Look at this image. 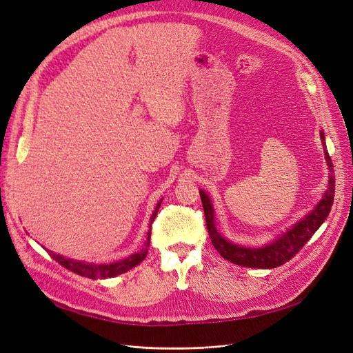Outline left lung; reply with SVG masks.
I'll use <instances>...</instances> for the list:
<instances>
[{"instance_id":"left-lung-1","label":"left lung","mask_w":353,"mask_h":353,"mask_svg":"<svg viewBox=\"0 0 353 353\" xmlns=\"http://www.w3.org/2000/svg\"><path fill=\"white\" fill-rule=\"evenodd\" d=\"M320 139L323 141L327 171H329V185H327V190L324 191L321 200L315 204V208L311 212L301 217L294 226L286 229V232L279 234V236H276L270 242H267L263 247L239 245L226 239L219 232L214 221L216 213L213 203L208 194L204 192V190H200L209 236L212 239L213 247L223 259L238 265L251 267V269H274V267L282 265L292 259L307 244L310 238L317 232V229L324 223L327 216H329L334 200V171L330 154L325 150V137L323 131H320Z\"/></svg>"}]
</instances>
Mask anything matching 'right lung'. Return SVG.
Masks as SVG:
<instances>
[{
	"mask_svg": "<svg viewBox=\"0 0 353 353\" xmlns=\"http://www.w3.org/2000/svg\"><path fill=\"white\" fill-rule=\"evenodd\" d=\"M162 204V200H159V203L156 204L154 208V212L152 213L150 216V229L148 232V239H145L144 245L134 254L128 255L127 259H123L119 261H115V263H109V264H94V263H86V261H79V260H72V259H67L64 257V255H59V254H55L50 250H46L48 252H50L51 257L58 261L61 265L65 267V269L74 272L80 276H84V277H89V279H109V277H115L118 274H123L125 272H128L130 269H132V267H136L137 264H140L144 259L145 255H148V250H149V245H150V234H152V223L154 221V217L157 214V210H159Z\"/></svg>",
	"mask_w": 353,
	"mask_h": 353,
	"instance_id": "right-lung-1",
	"label": "right lung"
}]
</instances>
